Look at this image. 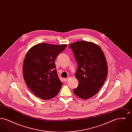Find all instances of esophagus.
<instances>
[{
  "label": "esophagus",
  "instance_id": "obj_1",
  "mask_svg": "<svg viewBox=\"0 0 132 132\" xmlns=\"http://www.w3.org/2000/svg\"><path fill=\"white\" fill-rule=\"evenodd\" d=\"M70 79V77H68L67 78L64 79V81L65 82H67V81H68Z\"/></svg>",
  "mask_w": 132,
  "mask_h": 132
}]
</instances>
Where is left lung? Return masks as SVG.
Returning a JSON list of instances; mask_svg holds the SVG:
<instances>
[{
  "mask_svg": "<svg viewBox=\"0 0 132 132\" xmlns=\"http://www.w3.org/2000/svg\"><path fill=\"white\" fill-rule=\"evenodd\" d=\"M69 46L78 66L75 76L79 85L73 92L82 99L89 98L97 94L106 78L105 57L101 47L92 42L82 40Z\"/></svg>",
  "mask_w": 132,
  "mask_h": 132,
  "instance_id": "left-lung-1",
  "label": "left lung"
}]
</instances>
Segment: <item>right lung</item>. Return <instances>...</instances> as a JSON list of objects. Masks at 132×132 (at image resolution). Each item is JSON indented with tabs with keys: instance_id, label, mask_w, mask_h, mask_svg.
Returning a JSON list of instances; mask_svg holds the SVG:
<instances>
[{
	"instance_id": "obj_1",
	"label": "right lung",
	"mask_w": 132,
	"mask_h": 132,
	"mask_svg": "<svg viewBox=\"0 0 132 132\" xmlns=\"http://www.w3.org/2000/svg\"><path fill=\"white\" fill-rule=\"evenodd\" d=\"M67 44L45 43L31 48L26 55L23 74L26 84L38 98L48 100L58 94L62 82L57 75L55 60Z\"/></svg>"
}]
</instances>
